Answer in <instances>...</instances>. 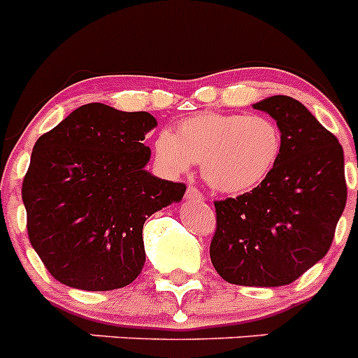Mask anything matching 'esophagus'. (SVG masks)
<instances>
[{"label":"esophagus","instance_id":"esophagus-1","mask_svg":"<svg viewBox=\"0 0 358 358\" xmlns=\"http://www.w3.org/2000/svg\"><path fill=\"white\" fill-rule=\"evenodd\" d=\"M186 199H195V201H202V194L201 189L195 188V186H189L188 189H186Z\"/></svg>","mask_w":358,"mask_h":358}]
</instances>
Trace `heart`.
<instances>
[{"label":"heart","mask_w":358,"mask_h":358,"mask_svg":"<svg viewBox=\"0 0 358 358\" xmlns=\"http://www.w3.org/2000/svg\"><path fill=\"white\" fill-rule=\"evenodd\" d=\"M281 148V129L268 116L202 113L179 123L177 134L161 131L154 141V159L170 177L189 172L199 161L210 188L238 195L267 181Z\"/></svg>","instance_id":"1"}]
</instances>
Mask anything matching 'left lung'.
<instances>
[{"label": "left lung", "mask_w": 358, "mask_h": 358, "mask_svg": "<svg viewBox=\"0 0 358 358\" xmlns=\"http://www.w3.org/2000/svg\"><path fill=\"white\" fill-rule=\"evenodd\" d=\"M276 120L283 148L258 188L215 202L211 264L227 283L281 287L327 255L346 206L344 152L339 140L290 96L252 103Z\"/></svg>", "instance_id": "left-lung-1"}]
</instances>
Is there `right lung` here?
<instances>
[{
	"label": "right lung",
	"mask_w": 358,
	"mask_h": 358,
	"mask_svg": "<svg viewBox=\"0 0 358 358\" xmlns=\"http://www.w3.org/2000/svg\"><path fill=\"white\" fill-rule=\"evenodd\" d=\"M150 113L85 103L36 141L23 181L31 248L71 289L115 290L145 265L143 224L181 202L182 182L145 170Z\"/></svg>",
	"instance_id": "add662e5"
}]
</instances>
